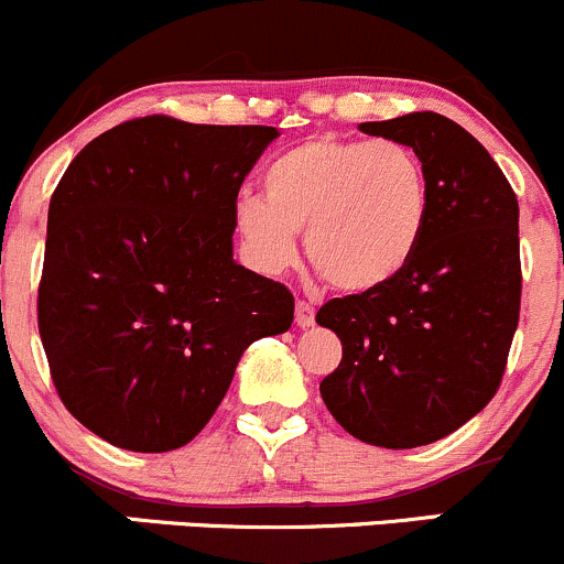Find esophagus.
Here are the masks:
<instances>
[{
  "mask_svg": "<svg viewBox=\"0 0 564 564\" xmlns=\"http://www.w3.org/2000/svg\"><path fill=\"white\" fill-rule=\"evenodd\" d=\"M294 322H297V327L308 329L316 324V308L311 303H305V300H297V305H294Z\"/></svg>",
  "mask_w": 564,
  "mask_h": 564,
  "instance_id": "1",
  "label": "esophagus"
}]
</instances>
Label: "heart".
Listing matches in <instances>:
<instances>
[{
    "instance_id": "obj_1",
    "label": "heart",
    "mask_w": 564,
    "mask_h": 564,
    "mask_svg": "<svg viewBox=\"0 0 564 564\" xmlns=\"http://www.w3.org/2000/svg\"><path fill=\"white\" fill-rule=\"evenodd\" d=\"M264 196L242 193L235 226L250 261L283 272L305 256L344 292L384 286L412 261L429 224V172L417 152L398 141L318 135L267 166Z\"/></svg>"
}]
</instances>
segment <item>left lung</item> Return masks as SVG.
I'll return each mask as SVG.
<instances>
[{
	"mask_svg": "<svg viewBox=\"0 0 564 564\" xmlns=\"http://www.w3.org/2000/svg\"><path fill=\"white\" fill-rule=\"evenodd\" d=\"M357 128L417 152L429 224L392 281L318 308L344 344L318 390L351 436L409 451L460 429L502 382L521 308L519 202L486 147L442 113Z\"/></svg>",
	"mask_w": 564,
	"mask_h": 564,
	"instance_id": "obj_1",
	"label": "left lung"
}]
</instances>
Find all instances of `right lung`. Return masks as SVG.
Instances as JSON below:
<instances>
[{
  "mask_svg": "<svg viewBox=\"0 0 564 564\" xmlns=\"http://www.w3.org/2000/svg\"><path fill=\"white\" fill-rule=\"evenodd\" d=\"M264 124L141 117L89 141L48 204L37 324L56 392L100 440L187 445L253 340L292 327L283 283L235 261V202Z\"/></svg>",
  "mask_w": 564,
  "mask_h": 564,
  "instance_id": "1",
  "label": "right lung"
}]
</instances>
